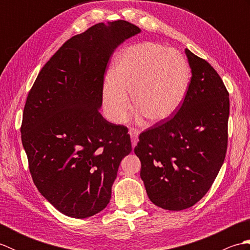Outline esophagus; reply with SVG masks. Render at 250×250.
Masks as SVG:
<instances>
[{
    "label": "esophagus",
    "instance_id": "34e87169",
    "mask_svg": "<svg viewBox=\"0 0 250 250\" xmlns=\"http://www.w3.org/2000/svg\"><path fill=\"white\" fill-rule=\"evenodd\" d=\"M129 134L131 136V142H132V146L135 147L136 143H137V135H139V132L135 128H130L129 129Z\"/></svg>",
    "mask_w": 250,
    "mask_h": 250
}]
</instances>
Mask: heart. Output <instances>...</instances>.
Wrapping results in <instances>:
<instances>
[{"label": "heart", "mask_w": 250, "mask_h": 250, "mask_svg": "<svg viewBox=\"0 0 250 250\" xmlns=\"http://www.w3.org/2000/svg\"><path fill=\"white\" fill-rule=\"evenodd\" d=\"M113 78L103 89V105L113 121H120L130 107L148 122H160L178 109L188 89L185 59L174 49L155 43L130 47L117 60Z\"/></svg>", "instance_id": "1"}]
</instances>
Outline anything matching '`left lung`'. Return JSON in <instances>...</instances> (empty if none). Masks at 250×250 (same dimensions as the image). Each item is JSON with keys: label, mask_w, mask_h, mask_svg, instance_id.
<instances>
[{"label": "left lung", "mask_w": 250, "mask_h": 250, "mask_svg": "<svg viewBox=\"0 0 250 250\" xmlns=\"http://www.w3.org/2000/svg\"><path fill=\"white\" fill-rule=\"evenodd\" d=\"M191 81L176 114L142 132L134 148L141 178L153 204L168 210L194 205L225 161L229 92L206 60L186 49Z\"/></svg>", "instance_id": "obj_1"}]
</instances>
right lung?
I'll return each mask as SVG.
<instances>
[{"instance_id": "obj_1", "label": "right lung", "mask_w": 250, "mask_h": 250, "mask_svg": "<svg viewBox=\"0 0 250 250\" xmlns=\"http://www.w3.org/2000/svg\"><path fill=\"white\" fill-rule=\"evenodd\" d=\"M140 32L125 20L94 24L58 49L29 91L20 131L31 176L68 217L87 218L107 206L119 164L132 150L128 128L99 108L110 56Z\"/></svg>"}]
</instances>
